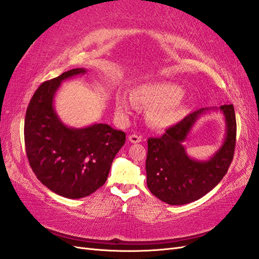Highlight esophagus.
<instances>
[{
    "label": "esophagus",
    "mask_w": 259,
    "mask_h": 259,
    "mask_svg": "<svg viewBox=\"0 0 259 259\" xmlns=\"http://www.w3.org/2000/svg\"><path fill=\"white\" fill-rule=\"evenodd\" d=\"M128 139H129V141H130L131 143H139V142H141V137L138 136V135H130Z\"/></svg>",
    "instance_id": "1"
}]
</instances>
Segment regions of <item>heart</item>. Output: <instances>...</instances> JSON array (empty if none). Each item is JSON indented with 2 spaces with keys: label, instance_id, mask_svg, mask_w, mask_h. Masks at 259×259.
<instances>
[{
  "label": "heart",
  "instance_id": "b5f03b06",
  "mask_svg": "<svg viewBox=\"0 0 259 259\" xmlns=\"http://www.w3.org/2000/svg\"><path fill=\"white\" fill-rule=\"evenodd\" d=\"M131 97L132 99L123 93H118L115 97L117 114L122 118L129 117L135 109V103L150 107L148 120L157 129L175 124L187 109L183 89L174 83L157 82L137 86L132 90Z\"/></svg>",
  "mask_w": 259,
  "mask_h": 259
}]
</instances>
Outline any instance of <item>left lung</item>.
I'll return each instance as SVG.
<instances>
[{
    "mask_svg": "<svg viewBox=\"0 0 259 259\" xmlns=\"http://www.w3.org/2000/svg\"><path fill=\"white\" fill-rule=\"evenodd\" d=\"M220 110L226 120V137L216 153L208 160L190 158L183 142L201 115ZM236 140V119L233 105L201 108L166 130L161 138L148 140L145 161L147 185L160 200L171 205L193 202L208 194L221 182L233 160Z\"/></svg>",
    "mask_w": 259,
    "mask_h": 259,
    "instance_id": "obj_1",
    "label": "left lung"
}]
</instances>
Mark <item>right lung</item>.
<instances>
[{
    "instance_id": "obj_1",
    "label": "right lung",
    "mask_w": 259,
    "mask_h": 259,
    "mask_svg": "<svg viewBox=\"0 0 259 259\" xmlns=\"http://www.w3.org/2000/svg\"><path fill=\"white\" fill-rule=\"evenodd\" d=\"M86 72L72 69L44 82L25 117V147L31 169L48 189L69 199L86 197L103 186L125 141L124 132L109 124L73 128L58 116L54 102L61 83Z\"/></svg>"
}]
</instances>
